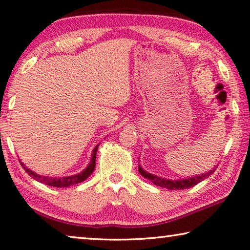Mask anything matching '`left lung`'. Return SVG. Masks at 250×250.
Segmentation results:
<instances>
[{"label": "left lung", "mask_w": 250, "mask_h": 250, "mask_svg": "<svg viewBox=\"0 0 250 250\" xmlns=\"http://www.w3.org/2000/svg\"><path fill=\"white\" fill-rule=\"evenodd\" d=\"M216 168L217 167L212 168L211 170H209V171H207V172L201 173V175L184 178V179H176V180L167 179V178H162V177H158L156 175H152V173L146 171V170L142 168L140 165L138 169H139L140 175L144 178H146V179H148L149 181H151L153 185L159 186V187H162V188H167L169 190H180V189L191 188V187H193V186H196L197 184H199V182L206 179V178H208L209 176L212 175V173L215 172Z\"/></svg>", "instance_id": "left-lung-1"}]
</instances>
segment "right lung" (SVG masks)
<instances>
[{
    "label": "right lung",
    "mask_w": 250,
    "mask_h": 250,
    "mask_svg": "<svg viewBox=\"0 0 250 250\" xmlns=\"http://www.w3.org/2000/svg\"><path fill=\"white\" fill-rule=\"evenodd\" d=\"M99 145L94 146L92 154H91V159L89 165L86 166L85 169H83L81 172L77 173V175H72V176H65V177H47V176H41L35 173L32 170L25 167L24 164L21 162V166L24 168L25 171L29 173V175L39 182H42V184L47 185V186H52V187H57V188H65V187H70L72 185H77L79 182L84 181L86 178H88L91 173L93 172L94 168H96V154L98 151Z\"/></svg>",
    "instance_id": "right-lung-1"
}]
</instances>
